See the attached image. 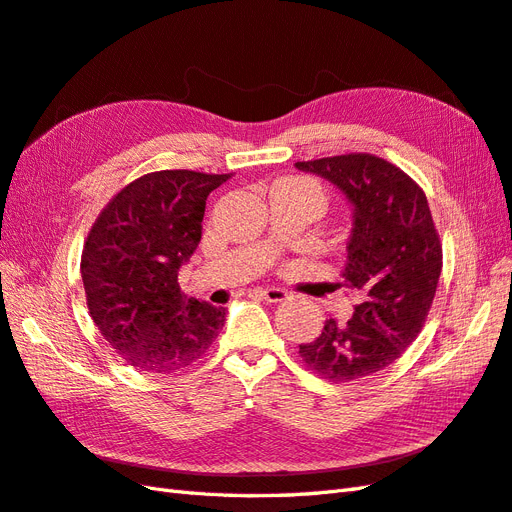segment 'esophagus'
<instances>
[{
    "label": "esophagus",
    "mask_w": 512,
    "mask_h": 512,
    "mask_svg": "<svg viewBox=\"0 0 512 512\" xmlns=\"http://www.w3.org/2000/svg\"><path fill=\"white\" fill-rule=\"evenodd\" d=\"M253 294L268 300V303H281V300L287 298V290H283V287H259Z\"/></svg>",
    "instance_id": "obj_1"
}]
</instances>
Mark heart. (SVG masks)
<instances>
[{
	"label": "heart",
	"instance_id": "heart-1",
	"mask_svg": "<svg viewBox=\"0 0 512 512\" xmlns=\"http://www.w3.org/2000/svg\"><path fill=\"white\" fill-rule=\"evenodd\" d=\"M274 188H281V190H292V192H300V194H307L311 199H316L318 203H326V194L324 188L316 179L311 177H285L281 181H277V186Z\"/></svg>",
	"mask_w": 512,
	"mask_h": 512
}]
</instances>
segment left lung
I'll list each match as a JSON object with an SVG mask.
<instances>
[{"label":"left lung","mask_w":512,"mask_h":512,"mask_svg":"<svg viewBox=\"0 0 512 512\" xmlns=\"http://www.w3.org/2000/svg\"><path fill=\"white\" fill-rule=\"evenodd\" d=\"M346 194L355 207L344 283L359 292L352 318H333L298 355L318 376L350 383L385 370L422 333L443 266L424 190L383 157L346 153L296 162Z\"/></svg>","instance_id":"1"}]
</instances>
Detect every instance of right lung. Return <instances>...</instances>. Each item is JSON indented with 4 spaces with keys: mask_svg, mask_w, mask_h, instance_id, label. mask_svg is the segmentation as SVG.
Wrapping results in <instances>:
<instances>
[{
    "mask_svg": "<svg viewBox=\"0 0 512 512\" xmlns=\"http://www.w3.org/2000/svg\"><path fill=\"white\" fill-rule=\"evenodd\" d=\"M231 175L157 170L116 192L90 227L82 281L90 318L140 372L175 374L199 361L225 307L186 298L177 274L201 242L205 201Z\"/></svg>",
    "mask_w": 512,
    "mask_h": 512,
    "instance_id": "right-lung-1",
    "label": "right lung"
}]
</instances>
